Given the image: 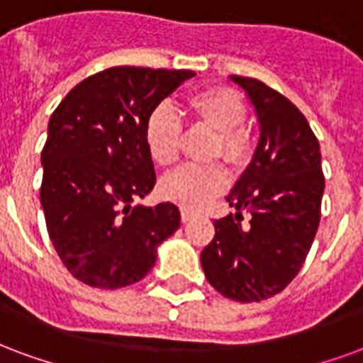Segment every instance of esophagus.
<instances>
[{
    "mask_svg": "<svg viewBox=\"0 0 363 363\" xmlns=\"http://www.w3.org/2000/svg\"><path fill=\"white\" fill-rule=\"evenodd\" d=\"M193 218V213H189V211H182V222H189Z\"/></svg>",
    "mask_w": 363,
    "mask_h": 363,
    "instance_id": "obj_1",
    "label": "esophagus"
}]
</instances>
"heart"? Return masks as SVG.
Masks as SVG:
<instances>
[{
	"label": "heart",
	"instance_id": "b5f03b06",
	"mask_svg": "<svg viewBox=\"0 0 363 363\" xmlns=\"http://www.w3.org/2000/svg\"><path fill=\"white\" fill-rule=\"evenodd\" d=\"M185 108L191 116L193 125L213 131L207 158H222L232 170H242L251 158V135L243 121L250 116L247 102L236 89L208 86L193 92L185 100ZM184 141V127L178 113L168 104H158L145 121V145L150 158L158 166H172L179 158ZM228 184L226 170L220 164L207 166H182L166 174L158 193L166 201L179 207L199 211L224 191Z\"/></svg>",
	"mask_w": 363,
	"mask_h": 363
}]
</instances>
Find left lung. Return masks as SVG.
Returning <instances> with one entry per match:
<instances>
[{
    "label": "left lung",
    "instance_id": "1",
    "mask_svg": "<svg viewBox=\"0 0 363 363\" xmlns=\"http://www.w3.org/2000/svg\"><path fill=\"white\" fill-rule=\"evenodd\" d=\"M257 110L261 139L230 193L238 211L214 220L201 265L214 290L236 301H263L294 280L321 220V149L306 116L265 83L232 75ZM247 210L252 220L242 225Z\"/></svg>",
    "mask_w": 363,
    "mask_h": 363
}]
</instances>
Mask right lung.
I'll return each instance as SVG.
<instances>
[{"mask_svg":"<svg viewBox=\"0 0 363 363\" xmlns=\"http://www.w3.org/2000/svg\"><path fill=\"white\" fill-rule=\"evenodd\" d=\"M191 77L185 69L110 67L73 86L52 113L40 203L57 255L84 284L113 290L139 282L155 267L156 247L179 228L174 203H131L156 184L147 116Z\"/></svg>","mask_w":363,"mask_h":363,"instance_id":"add662e5","label":"right lung"}]
</instances>
